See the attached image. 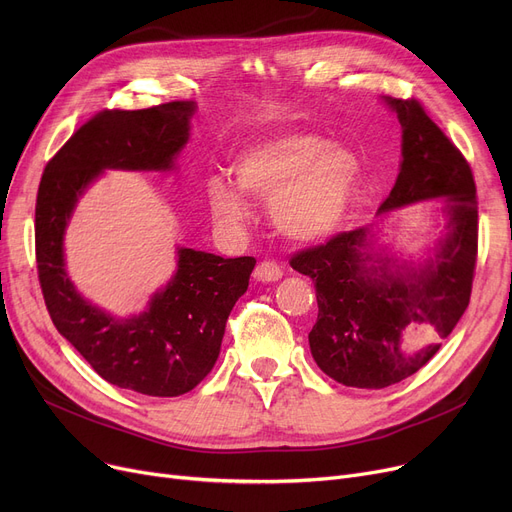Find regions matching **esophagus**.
Instances as JSON below:
<instances>
[{"instance_id": "1", "label": "esophagus", "mask_w": 512, "mask_h": 512, "mask_svg": "<svg viewBox=\"0 0 512 512\" xmlns=\"http://www.w3.org/2000/svg\"><path fill=\"white\" fill-rule=\"evenodd\" d=\"M282 276H284L282 267L276 261H270V259L259 261L257 267H255V272H253V278L257 282H278Z\"/></svg>"}]
</instances>
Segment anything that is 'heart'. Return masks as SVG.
<instances>
[{"mask_svg": "<svg viewBox=\"0 0 512 512\" xmlns=\"http://www.w3.org/2000/svg\"><path fill=\"white\" fill-rule=\"evenodd\" d=\"M232 170L242 193L272 201V220L282 234L311 242L332 234L351 211L361 159L317 134L284 132L249 145ZM207 199L213 218L226 226H238L249 215L245 199L226 178L207 182Z\"/></svg>", "mask_w": 512, "mask_h": 512, "instance_id": "b5f03b06", "label": "heart"}]
</instances>
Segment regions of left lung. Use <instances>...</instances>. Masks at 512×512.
Here are the masks:
<instances>
[{"label": "left lung", "mask_w": 512, "mask_h": 512, "mask_svg": "<svg viewBox=\"0 0 512 512\" xmlns=\"http://www.w3.org/2000/svg\"><path fill=\"white\" fill-rule=\"evenodd\" d=\"M402 126V164L378 213L444 197L448 234L423 265L378 255L369 228L290 257L315 284L311 355L338 384L380 390L417 373L465 313L477 263V191L469 161L417 99L386 97Z\"/></svg>", "instance_id": "obj_1"}]
</instances>
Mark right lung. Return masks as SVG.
<instances>
[{
    "instance_id": "add662e5",
    "label": "right lung",
    "mask_w": 512,
    "mask_h": 512,
    "mask_svg": "<svg viewBox=\"0 0 512 512\" xmlns=\"http://www.w3.org/2000/svg\"><path fill=\"white\" fill-rule=\"evenodd\" d=\"M193 114V101L95 114L49 159L35 205L37 274L53 326L105 382L147 396H180L213 369L255 257L178 249V270L147 311L118 319L74 290L64 270V230L103 170H172Z\"/></svg>"
}]
</instances>
